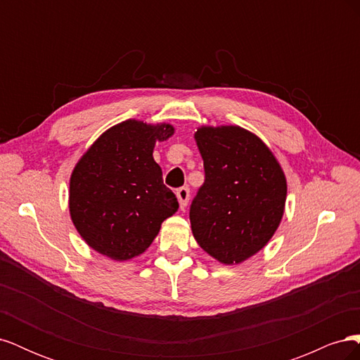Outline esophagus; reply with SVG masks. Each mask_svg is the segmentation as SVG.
Instances as JSON below:
<instances>
[{
    "label": "esophagus",
    "mask_w": 360,
    "mask_h": 360,
    "mask_svg": "<svg viewBox=\"0 0 360 360\" xmlns=\"http://www.w3.org/2000/svg\"><path fill=\"white\" fill-rule=\"evenodd\" d=\"M176 195H177V200H179V202H180V209L184 210V207H186L188 202H189V188H188V186L180 188V189L176 192Z\"/></svg>",
    "instance_id": "esophagus-1"
}]
</instances>
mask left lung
<instances>
[{
    "label": "left lung",
    "instance_id": "1",
    "mask_svg": "<svg viewBox=\"0 0 360 360\" xmlns=\"http://www.w3.org/2000/svg\"><path fill=\"white\" fill-rule=\"evenodd\" d=\"M195 141L205 180L191 205L192 234L219 263L240 264L278 230L285 174L263 141L240 126H201Z\"/></svg>",
    "mask_w": 360,
    "mask_h": 360
}]
</instances>
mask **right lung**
Here are the masks:
<instances>
[{"mask_svg": "<svg viewBox=\"0 0 360 360\" xmlns=\"http://www.w3.org/2000/svg\"><path fill=\"white\" fill-rule=\"evenodd\" d=\"M172 135L168 123L126 120L105 130L75 165L69 212L96 252L115 261L144 254L162 222L177 212L176 195L153 159L158 141Z\"/></svg>", "mask_w": 360, "mask_h": 360, "instance_id": "1", "label": "right lung"}]
</instances>
